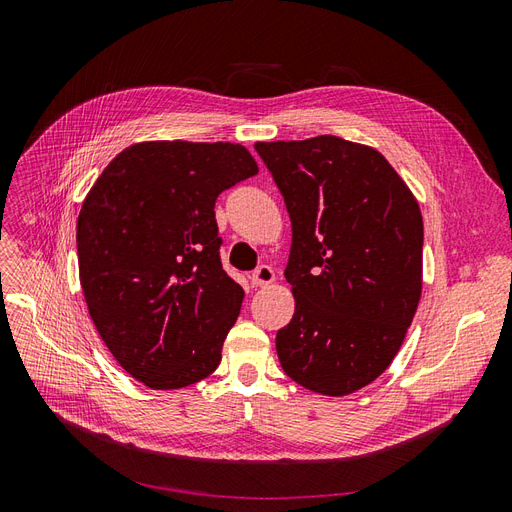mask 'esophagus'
I'll list each match as a JSON object with an SVG mask.
<instances>
[{"label":"esophagus","mask_w":512,"mask_h":512,"mask_svg":"<svg viewBox=\"0 0 512 512\" xmlns=\"http://www.w3.org/2000/svg\"><path fill=\"white\" fill-rule=\"evenodd\" d=\"M252 286H267L275 280V271L269 265H260L254 273H252Z\"/></svg>","instance_id":"esophagus-1"}]
</instances>
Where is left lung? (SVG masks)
I'll return each instance as SVG.
<instances>
[{
  "label": "left lung",
  "mask_w": 512,
  "mask_h": 512,
  "mask_svg": "<svg viewBox=\"0 0 512 512\" xmlns=\"http://www.w3.org/2000/svg\"><path fill=\"white\" fill-rule=\"evenodd\" d=\"M292 222L294 316L275 335L282 369L342 397L374 382L404 344L423 288V215L376 149L322 134L254 145Z\"/></svg>",
  "instance_id": "left-lung-1"
}]
</instances>
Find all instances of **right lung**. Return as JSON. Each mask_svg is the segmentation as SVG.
Here are the masks:
<instances>
[{
	"label": "right lung",
	"mask_w": 512,
	"mask_h": 512,
	"mask_svg": "<svg viewBox=\"0 0 512 512\" xmlns=\"http://www.w3.org/2000/svg\"><path fill=\"white\" fill-rule=\"evenodd\" d=\"M258 173L235 143L149 141L123 149L76 222L89 316L117 363L149 389L213 374L243 288L222 269L215 200Z\"/></svg>",
	"instance_id": "add662e5"
}]
</instances>
